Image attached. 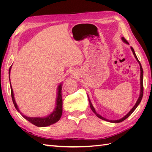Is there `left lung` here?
Wrapping results in <instances>:
<instances>
[{
	"instance_id": "8db88e82",
	"label": "left lung",
	"mask_w": 152,
	"mask_h": 152,
	"mask_svg": "<svg viewBox=\"0 0 152 152\" xmlns=\"http://www.w3.org/2000/svg\"><path fill=\"white\" fill-rule=\"evenodd\" d=\"M122 40H123L124 42L126 43L127 44H129V42H127V41L125 39H124V37H122ZM131 50H132V53H133V54H134V56L135 58L136 59V60L137 61V62L139 63L140 66V71H141V75H140V87H141V89H140V96H139V98L137 99V102H136L135 105H134V107H133V108L130 110L129 112L127 115H126L124 116V117H122V118H121V119H119V120H117V121H110V120H108V119L103 117L102 116H101L100 115L98 114L96 112V110H95L94 107H93V104H92V103H91V100H90V99H89V96H88V99H89V102L90 107H91V110H92V111H93V112L96 115V116H97L98 118H101V119H102V120H104V121H108V122H113V123H119V122H121L124 121V120H125V119H126L127 117H129V116L130 115H131L133 112L134 111V110H136V108H137V106H138L139 104L140 103L141 101V99H142V96H143V70H142V68L141 63H140V61L138 60V59H137V56H136V54H135L134 49H133L132 47H131Z\"/></svg>"
}]
</instances>
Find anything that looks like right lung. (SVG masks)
<instances>
[{"instance_id":"right-lung-1","label":"right lung","mask_w":152,"mask_h":152,"mask_svg":"<svg viewBox=\"0 0 152 152\" xmlns=\"http://www.w3.org/2000/svg\"><path fill=\"white\" fill-rule=\"evenodd\" d=\"M12 66V65H11ZM11 66L10 68V70H9V75L10 76V71ZM10 84H11V81H10ZM61 84H59L58 87V96L56 98V108L54 110V111L49 115L48 116L45 117H29L24 115L23 114H22L20 111L19 110V108L18 107V105L15 102V97H14V93L12 88L11 87V97L12 100L14 105L17 110L18 112H20L21 115L27 121H29L30 123L33 124L34 125L37 126V127H46L48 126L51 125L54 123L57 122L59 119H60L62 112H63V100H62V96H61Z\"/></svg>"}]
</instances>
